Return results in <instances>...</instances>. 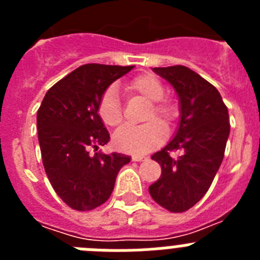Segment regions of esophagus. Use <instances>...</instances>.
<instances>
[{
  "mask_svg": "<svg viewBox=\"0 0 260 260\" xmlns=\"http://www.w3.org/2000/svg\"><path fill=\"white\" fill-rule=\"evenodd\" d=\"M132 158H133V161H143V160H147V157H144V156H139V155H134Z\"/></svg>",
  "mask_w": 260,
  "mask_h": 260,
  "instance_id": "obj_1",
  "label": "esophagus"
}]
</instances>
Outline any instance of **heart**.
Listing matches in <instances>:
<instances>
[{
    "label": "heart",
    "mask_w": 260,
    "mask_h": 260,
    "mask_svg": "<svg viewBox=\"0 0 260 260\" xmlns=\"http://www.w3.org/2000/svg\"><path fill=\"white\" fill-rule=\"evenodd\" d=\"M130 96H139L150 103L146 119H157L164 125L171 123L174 117V108L165 102V89L162 83L151 74L138 75L123 86ZM99 116L109 127L122 122V108L114 88L107 89L100 99L98 108ZM165 139V130L158 122H148L141 126L126 125L118 128L113 135V146L118 151L133 155H144L158 147Z\"/></svg>",
    "instance_id": "b5f03b06"
}]
</instances>
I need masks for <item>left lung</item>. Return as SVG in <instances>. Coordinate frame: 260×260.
Segmentation results:
<instances>
[{"mask_svg":"<svg viewBox=\"0 0 260 260\" xmlns=\"http://www.w3.org/2000/svg\"><path fill=\"white\" fill-rule=\"evenodd\" d=\"M180 102V122L172 139L152 160L161 176L148 187L153 201L171 212H185L208 191L224 158L229 138L228 108L210 82L186 66L155 68ZM171 150L180 156L173 159Z\"/></svg>","mask_w":260,"mask_h":260,"instance_id":"left-lung-1","label":"left lung"}]
</instances>
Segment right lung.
<instances>
[{
  "mask_svg": "<svg viewBox=\"0 0 260 260\" xmlns=\"http://www.w3.org/2000/svg\"><path fill=\"white\" fill-rule=\"evenodd\" d=\"M134 66L87 63L71 71L45 93L38 110L41 158L50 185L69 207L89 211L109 199L119 169L130 162L122 153L95 152L109 142L99 116L100 99L114 80Z\"/></svg>",
  "mask_w": 260,
  "mask_h": 260,
  "instance_id": "1",
  "label": "right lung"
}]
</instances>
